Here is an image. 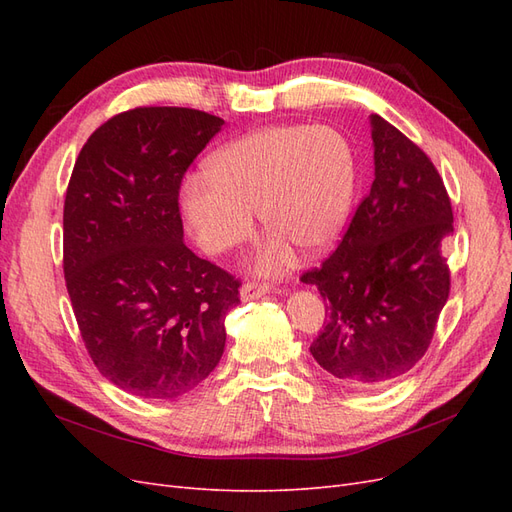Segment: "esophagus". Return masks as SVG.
<instances>
[{
    "label": "esophagus",
    "instance_id": "obj_1",
    "mask_svg": "<svg viewBox=\"0 0 512 512\" xmlns=\"http://www.w3.org/2000/svg\"><path fill=\"white\" fill-rule=\"evenodd\" d=\"M271 292V284L267 282H245L241 288V299L243 301H254L265 297V294Z\"/></svg>",
    "mask_w": 512,
    "mask_h": 512
}]
</instances>
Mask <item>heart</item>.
Here are the masks:
<instances>
[{
  "instance_id": "b5f03b06",
  "label": "heart",
  "mask_w": 512,
  "mask_h": 512,
  "mask_svg": "<svg viewBox=\"0 0 512 512\" xmlns=\"http://www.w3.org/2000/svg\"><path fill=\"white\" fill-rule=\"evenodd\" d=\"M356 181L354 153L327 126H277L247 134L207 160V177L185 181L181 203L200 245L224 252L250 241L260 211L271 235L305 252L342 232ZM284 241H273L260 269L288 265Z\"/></svg>"
}]
</instances>
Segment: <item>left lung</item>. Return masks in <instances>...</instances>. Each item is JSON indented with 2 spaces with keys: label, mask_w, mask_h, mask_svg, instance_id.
<instances>
[{
  "label": "left lung",
  "mask_w": 512,
  "mask_h": 512,
  "mask_svg": "<svg viewBox=\"0 0 512 512\" xmlns=\"http://www.w3.org/2000/svg\"><path fill=\"white\" fill-rule=\"evenodd\" d=\"M376 179L335 250L301 275L324 299L309 352L352 389L397 382L423 359L451 292L453 207L427 153L371 117Z\"/></svg>",
  "instance_id": "8db88e82"
}]
</instances>
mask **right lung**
<instances>
[{
  "instance_id": "right-lung-1",
  "label": "right lung",
  "mask_w": 512,
  "mask_h": 512,
  "mask_svg": "<svg viewBox=\"0 0 512 512\" xmlns=\"http://www.w3.org/2000/svg\"><path fill=\"white\" fill-rule=\"evenodd\" d=\"M224 126L196 108L136 106L76 158L64 275L85 348L121 391L173 399L220 363L241 280L183 243L181 181Z\"/></svg>"
}]
</instances>
